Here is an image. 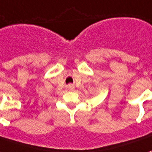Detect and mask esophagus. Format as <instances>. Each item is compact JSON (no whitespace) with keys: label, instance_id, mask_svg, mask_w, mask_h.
Listing matches in <instances>:
<instances>
[{"label":"esophagus","instance_id":"obj_1","mask_svg":"<svg viewBox=\"0 0 152 152\" xmlns=\"http://www.w3.org/2000/svg\"><path fill=\"white\" fill-rule=\"evenodd\" d=\"M67 89H68L69 91H73L75 89V86L73 85H72V84H70V85L67 86Z\"/></svg>","mask_w":152,"mask_h":152}]
</instances>
